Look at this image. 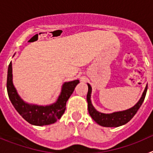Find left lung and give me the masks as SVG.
<instances>
[{"instance_id": "left-lung-1", "label": "left lung", "mask_w": 153, "mask_h": 153, "mask_svg": "<svg viewBox=\"0 0 153 153\" xmlns=\"http://www.w3.org/2000/svg\"><path fill=\"white\" fill-rule=\"evenodd\" d=\"M147 87L148 86H146V87L140 101L133 107L125 110V111L117 112V113H110V114H105V113L97 111L92 105L91 100H90L92 88L90 85L88 84V93L86 96V100L88 102V111L90 117L97 123L104 127H117L127 123L132 120V117H134L135 114L137 113L138 109H140L141 105L143 104V101L145 100L146 95Z\"/></svg>"}]
</instances>
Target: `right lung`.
<instances>
[{
  "label": "right lung",
  "mask_w": 153,
  "mask_h": 153,
  "mask_svg": "<svg viewBox=\"0 0 153 153\" xmlns=\"http://www.w3.org/2000/svg\"><path fill=\"white\" fill-rule=\"evenodd\" d=\"M79 83L78 79L65 83L62 88L60 96L57 101L51 106H40L25 103L20 98L12 82V64L8 66L7 77V90L10 102L13 107L27 122L32 125L44 126L54 123L64 113L66 104L71 96L76 85Z\"/></svg>",
  "instance_id": "1"
}]
</instances>
